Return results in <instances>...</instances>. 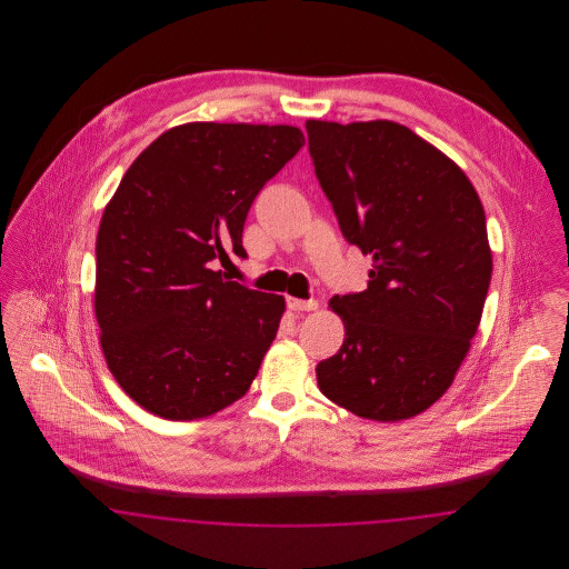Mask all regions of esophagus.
<instances>
[{
	"label": "esophagus",
	"instance_id": "1",
	"mask_svg": "<svg viewBox=\"0 0 569 569\" xmlns=\"http://www.w3.org/2000/svg\"><path fill=\"white\" fill-rule=\"evenodd\" d=\"M288 307L297 313L302 311H316L318 309V300H300V298L288 297Z\"/></svg>",
	"mask_w": 569,
	"mask_h": 569
}]
</instances>
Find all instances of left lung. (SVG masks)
Masks as SVG:
<instances>
[{
	"label": "left lung",
	"mask_w": 569,
	"mask_h": 569,
	"mask_svg": "<svg viewBox=\"0 0 569 569\" xmlns=\"http://www.w3.org/2000/svg\"><path fill=\"white\" fill-rule=\"evenodd\" d=\"M305 128L343 237L373 256L369 288L328 302L346 339L316 367L320 392L360 418H413L452 386L482 320V202L459 163L401 123Z\"/></svg>",
	"instance_id": "8db88e82"
}]
</instances>
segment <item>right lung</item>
I'll return each instance as SVG.
<instances>
[{"instance_id":"1","label":"right lung","mask_w":569,"mask_h":569,"mask_svg":"<svg viewBox=\"0 0 569 569\" xmlns=\"http://www.w3.org/2000/svg\"><path fill=\"white\" fill-rule=\"evenodd\" d=\"M305 144L295 126L191 121L158 136L104 209L93 309L112 378L166 420H200L249 390L286 300L216 271L244 256L258 191Z\"/></svg>"}]
</instances>
